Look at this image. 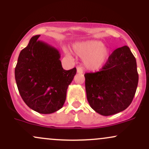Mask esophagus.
Here are the masks:
<instances>
[{"label":"esophagus","mask_w":149,"mask_h":149,"mask_svg":"<svg viewBox=\"0 0 149 149\" xmlns=\"http://www.w3.org/2000/svg\"><path fill=\"white\" fill-rule=\"evenodd\" d=\"M77 73H83V68L80 67V66H78V67H77Z\"/></svg>","instance_id":"1"}]
</instances>
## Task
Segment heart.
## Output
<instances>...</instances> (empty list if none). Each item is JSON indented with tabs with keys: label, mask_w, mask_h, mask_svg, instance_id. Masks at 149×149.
Masks as SVG:
<instances>
[{
	"label": "heart",
	"mask_w": 149,
	"mask_h": 149,
	"mask_svg": "<svg viewBox=\"0 0 149 149\" xmlns=\"http://www.w3.org/2000/svg\"><path fill=\"white\" fill-rule=\"evenodd\" d=\"M73 50L78 57L83 58L85 68L92 71L102 67L109 56V49L99 40L78 42L73 45Z\"/></svg>",
	"instance_id": "b5f03b06"
}]
</instances>
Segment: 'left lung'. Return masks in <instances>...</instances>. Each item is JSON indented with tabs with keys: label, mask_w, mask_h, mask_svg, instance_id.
Listing matches in <instances>:
<instances>
[{
	"label": "left lung",
	"mask_w": 149,
	"mask_h": 149,
	"mask_svg": "<svg viewBox=\"0 0 149 149\" xmlns=\"http://www.w3.org/2000/svg\"><path fill=\"white\" fill-rule=\"evenodd\" d=\"M85 90L90 107L102 116L123 111L130 105L139 80L136 59L127 45L117 48L98 72L86 73Z\"/></svg>",
	"instance_id": "8db88e82"
}]
</instances>
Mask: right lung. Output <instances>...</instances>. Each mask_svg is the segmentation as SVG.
Here are the masks:
<instances>
[{
  "instance_id": "right-lung-1",
  "label": "right lung",
  "mask_w": 149,
  "mask_h": 149,
  "mask_svg": "<svg viewBox=\"0 0 149 149\" xmlns=\"http://www.w3.org/2000/svg\"><path fill=\"white\" fill-rule=\"evenodd\" d=\"M39 37H32L19 53L15 80L25 104L39 113L49 114L62 108L76 69H63L59 51Z\"/></svg>"
}]
</instances>
